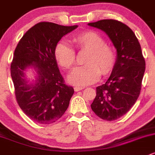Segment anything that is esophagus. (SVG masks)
<instances>
[{
  "label": "esophagus",
  "mask_w": 155,
  "mask_h": 155,
  "mask_svg": "<svg viewBox=\"0 0 155 155\" xmlns=\"http://www.w3.org/2000/svg\"><path fill=\"white\" fill-rule=\"evenodd\" d=\"M74 91H76V92H78V91H81V90L84 89V87H74Z\"/></svg>",
  "instance_id": "esophagus-1"
}]
</instances>
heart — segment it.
<instances>
[{
  "label": "heart",
  "mask_w": 155,
  "mask_h": 155,
  "mask_svg": "<svg viewBox=\"0 0 155 155\" xmlns=\"http://www.w3.org/2000/svg\"><path fill=\"white\" fill-rule=\"evenodd\" d=\"M77 47L87 50L86 64L80 66L68 76L69 83L75 86H86L99 80L101 74H107L113 70L116 61L115 51L105 44L104 38L94 31H84L72 39ZM54 58L65 69H71L75 63V51L67 42L61 41L54 48ZM101 72H100V71Z\"/></svg>",
  "instance_id": "obj_1"
}]
</instances>
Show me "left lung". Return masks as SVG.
Instances as JSON below:
<instances>
[{"instance_id":"8db88e82","label":"left lung","mask_w":155,"mask_h":155,"mask_svg":"<svg viewBox=\"0 0 155 155\" xmlns=\"http://www.w3.org/2000/svg\"><path fill=\"white\" fill-rule=\"evenodd\" d=\"M88 26L105 32L116 49V59L110 78L97 87L91 105L102 119L113 121L124 116L140 94L145 61L141 45L133 31L115 20H102Z\"/></svg>"}]
</instances>
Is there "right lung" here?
<instances>
[{"instance_id": "right-lung-1", "label": "right lung", "mask_w": 155, "mask_h": 155, "mask_svg": "<svg viewBox=\"0 0 155 155\" xmlns=\"http://www.w3.org/2000/svg\"><path fill=\"white\" fill-rule=\"evenodd\" d=\"M78 26L39 23L23 35L14 51L10 74L17 101L25 114L39 124L58 121L69 106L74 91L64 83L54 51L61 38ZM30 68L35 72L31 80L26 75Z\"/></svg>"}]
</instances>
